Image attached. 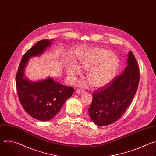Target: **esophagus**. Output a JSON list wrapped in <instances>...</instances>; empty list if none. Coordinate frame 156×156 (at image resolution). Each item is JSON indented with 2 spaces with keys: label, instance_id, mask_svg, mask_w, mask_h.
I'll use <instances>...</instances> for the list:
<instances>
[{
  "label": "esophagus",
  "instance_id": "34e87169",
  "mask_svg": "<svg viewBox=\"0 0 156 156\" xmlns=\"http://www.w3.org/2000/svg\"><path fill=\"white\" fill-rule=\"evenodd\" d=\"M76 93L78 94H82V93H84V91L83 90H76Z\"/></svg>",
  "mask_w": 156,
  "mask_h": 156
}]
</instances>
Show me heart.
Wrapping results in <instances>:
<instances>
[{
	"label": "heart",
	"instance_id": "heart-1",
	"mask_svg": "<svg viewBox=\"0 0 156 156\" xmlns=\"http://www.w3.org/2000/svg\"><path fill=\"white\" fill-rule=\"evenodd\" d=\"M81 67L87 70L85 77L91 86L94 88L103 87L109 83L116 75L119 67V60L110 51L94 49L91 50L80 62ZM68 75L72 80L80 73V70L74 64L68 66ZM84 85V83H81Z\"/></svg>",
	"mask_w": 156,
	"mask_h": 156
}]
</instances>
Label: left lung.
<instances>
[{"mask_svg": "<svg viewBox=\"0 0 156 156\" xmlns=\"http://www.w3.org/2000/svg\"><path fill=\"white\" fill-rule=\"evenodd\" d=\"M128 57L127 66L123 73L93 93L89 115L99 126L110 125L120 119L138 90L140 81L138 63L132 52H129Z\"/></svg>", "mask_w": 156, "mask_h": 156, "instance_id": "8db88e82", "label": "left lung"}]
</instances>
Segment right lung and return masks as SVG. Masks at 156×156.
Segmentation results:
<instances>
[{
  "label": "right lung",
  "mask_w": 156,
  "mask_h": 156,
  "mask_svg": "<svg viewBox=\"0 0 156 156\" xmlns=\"http://www.w3.org/2000/svg\"><path fill=\"white\" fill-rule=\"evenodd\" d=\"M52 41L42 39L37 42L22 57L16 75L17 94L21 105L31 117L44 122L55 117L74 92L73 87L60 84L51 78L33 82L25 76L29 58L42 54Z\"/></svg>",
  "instance_id": "obj_1"
}]
</instances>
